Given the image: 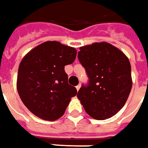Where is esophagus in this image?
Segmentation results:
<instances>
[{
    "label": "esophagus",
    "mask_w": 148,
    "mask_h": 148,
    "mask_svg": "<svg viewBox=\"0 0 148 148\" xmlns=\"http://www.w3.org/2000/svg\"><path fill=\"white\" fill-rule=\"evenodd\" d=\"M80 87H81V86H80V84L78 85V86H76V89H77V91H78V90L80 89Z\"/></svg>",
    "instance_id": "34e87169"
}]
</instances>
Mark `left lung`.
<instances>
[{"instance_id":"8db88e82","label":"left lung","mask_w":148,"mask_h":148,"mask_svg":"<svg viewBox=\"0 0 148 148\" xmlns=\"http://www.w3.org/2000/svg\"><path fill=\"white\" fill-rule=\"evenodd\" d=\"M78 61L89 78L77 97L88 115L104 120L119 112L132 87L131 66L124 53L112 45L101 42L80 48Z\"/></svg>"}]
</instances>
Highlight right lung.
Instances as JSON below:
<instances>
[{
  "label": "right lung",
  "mask_w": 148,
  "mask_h": 148,
  "mask_svg": "<svg viewBox=\"0 0 148 148\" xmlns=\"http://www.w3.org/2000/svg\"><path fill=\"white\" fill-rule=\"evenodd\" d=\"M74 48L47 41L23 57L18 67L17 88L24 105L43 120L53 121L66 111L77 90L68 83L65 66L76 58Z\"/></svg>",
  "instance_id": "add662e5"
}]
</instances>
